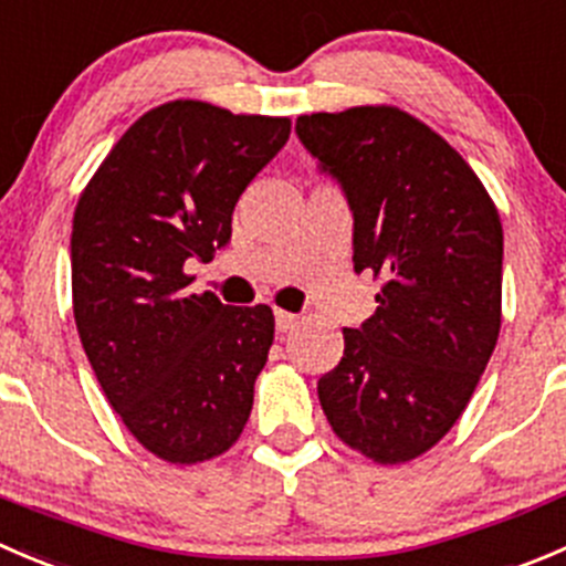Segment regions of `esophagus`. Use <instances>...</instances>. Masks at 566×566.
Returning <instances> with one entry per match:
<instances>
[{"instance_id": "esophagus-1", "label": "esophagus", "mask_w": 566, "mask_h": 566, "mask_svg": "<svg viewBox=\"0 0 566 566\" xmlns=\"http://www.w3.org/2000/svg\"><path fill=\"white\" fill-rule=\"evenodd\" d=\"M273 317H276L279 332H290V328H295V323H298V315H293V312H284V310L273 312Z\"/></svg>"}]
</instances>
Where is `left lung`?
<instances>
[{
	"label": "left lung",
	"mask_w": 566,
	"mask_h": 566,
	"mask_svg": "<svg viewBox=\"0 0 566 566\" xmlns=\"http://www.w3.org/2000/svg\"><path fill=\"white\" fill-rule=\"evenodd\" d=\"M354 216V271L384 279L317 381L334 434L378 464L434 448L462 417L501 332L503 227L473 168L398 107L295 120Z\"/></svg>",
	"instance_id": "obj_1"
}]
</instances>
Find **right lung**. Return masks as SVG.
<instances>
[{"instance_id":"1","label":"right lung","mask_w":566,"mask_h":566,"mask_svg":"<svg viewBox=\"0 0 566 566\" xmlns=\"http://www.w3.org/2000/svg\"><path fill=\"white\" fill-rule=\"evenodd\" d=\"M290 118L193 98L124 132L74 212L71 293L87 361L146 451L196 464L234 446L273 343L271 306L190 293L188 260L232 240V212L282 151Z\"/></svg>"}]
</instances>
